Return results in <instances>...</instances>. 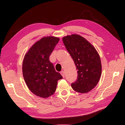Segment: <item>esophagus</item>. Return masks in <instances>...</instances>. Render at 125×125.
Masks as SVG:
<instances>
[{
  "label": "esophagus",
  "instance_id": "esophagus-1",
  "mask_svg": "<svg viewBox=\"0 0 125 125\" xmlns=\"http://www.w3.org/2000/svg\"><path fill=\"white\" fill-rule=\"evenodd\" d=\"M61 74L62 75V76H63V78H64V75H65V74H64V71H61Z\"/></svg>",
  "mask_w": 125,
  "mask_h": 125
}]
</instances>
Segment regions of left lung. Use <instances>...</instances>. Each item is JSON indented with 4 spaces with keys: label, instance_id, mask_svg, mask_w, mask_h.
Here are the masks:
<instances>
[{
    "label": "left lung",
    "instance_id": "left-lung-1",
    "mask_svg": "<svg viewBox=\"0 0 125 125\" xmlns=\"http://www.w3.org/2000/svg\"><path fill=\"white\" fill-rule=\"evenodd\" d=\"M62 40L78 70L77 80L71 87L76 92L87 93L97 85L100 79V56L94 46L80 35H68Z\"/></svg>",
    "mask_w": 125,
    "mask_h": 125
}]
</instances>
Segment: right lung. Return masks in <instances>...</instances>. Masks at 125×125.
Returning <instances> with one entry per match:
<instances>
[{
  "label": "right lung",
  "instance_id": "add662e5",
  "mask_svg": "<svg viewBox=\"0 0 125 125\" xmlns=\"http://www.w3.org/2000/svg\"><path fill=\"white\" fill-rule=\"evenodd\" d=\"M59 40L53 36L43 37L25 55L22 66L24 80L30 91L38 97L45 98L54 94L57 81L63 78L49 60Z\"/></svg>",
  "mask_w": 125,
  "mask_h": 125
}]
</instances>
